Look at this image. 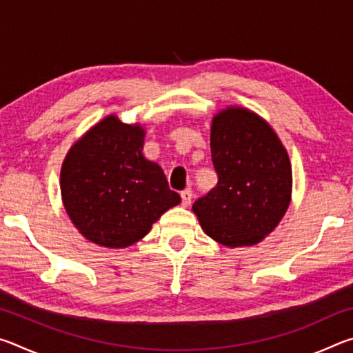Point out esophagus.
<instances>
[{"label": "esophagus", "mask_w": 353, "mask_h": 353, "mask_svg": "<svg viewBox=\"0 0 353 353\" xmlns=\"http://www.w3.org/2000/svg\"><path fill=\"white\" fill-rule=\"evenodd\" d=\"M181 198H182L183 207H190L191 205V201H193V191H191L190 188L183 190L182 193H181Z\"/></svg>", "instance_id": "esophagus-1"}]
</instances>
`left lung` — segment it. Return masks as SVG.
<instances>
[{
    "label": "left lung",
    "instance_id": "8db88e82",
    "mask_svg": "<svg viewBox=\"0 0 353 353\" xmlns=\"http://www.w3.org/2000/svg\"><path fill=\"white\" fill-rule=\"evenodd\" d=\"M210 148L218 183L193 204L205 234L225 248L255 246L291 202L288 152L266 119L240 105L214 113Z\"/></svg>",
    "mask_w": 353,
    "mask_h": 353
}]
</instances>
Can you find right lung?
<instances>
[{
  "label": "right lung",
  "mask_w": 353,
  "mask_h": 353,
  "mask_svg": "<svg viewBox=\"0 0 353 353\" xmlns=\"http://www.w3.org/2000/svg\"><path fill=\"white\" fill-rule=\"evenodd\" d=\"M146 130L107 115L65 155L61 194L79 234L107 249H124L149 234L181 196L160 166L143 155Z\"/></svg>",
  "instance_id": "add662e5"
}]
</instances>
